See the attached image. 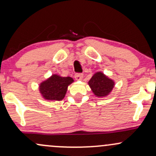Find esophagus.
<instances>
[{"mask_svg":"<svg viewBox=\"0 0 156 156\" xmlns=\"http://www.w3.org/2000/svg\"><path fill=\"white\" fill-rule=\"evenodd\" d=\"M82 78H83V74L82 73H76V75H75V78L77 80H80L82 79Z\"/></svg>","mask_w":156,"mask_h":156,"instance_id":"34e87169","label":"esophagus"}]
</instances>
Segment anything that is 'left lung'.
<instances>
[{
    "label": "left lung",
    "mask_w": 156,
    "mask_h": 156,
    "mask_svg": "<svg viewBox=\"0 0 156 156\" xmlns=\"http://www.w3.org/2000/svg\"><path fill=\"white\" fill-rule=\"evenodd\" d=\"M89 85L96 96L103 97L108 94V93L112 90L114 83L104 74L99 72L92 76L89 81Z\"/></svg>",
    "instance_id": "1"
}]
</instances>
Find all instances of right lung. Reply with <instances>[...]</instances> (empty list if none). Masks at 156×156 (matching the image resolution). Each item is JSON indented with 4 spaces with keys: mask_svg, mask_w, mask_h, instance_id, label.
Masks as SVG:
<instances>
[{
    "mask_svg": "<svg viewBox=\"0 0 156 156\" xmlns=\"http://www.w3.org/2000/svg\"><path fill=\"white\" fill-rule=\"evenodd\" d=\"M73 81L70 77H60L53 75L49 79L40 84L39 90L45 99L61 101L64 98L68 85Z\"/></svg>",
    "mask_w": 156,
    "mask_h": 156,
    "instance_id": "right-lung-1",
    "label": "right lung"
}]
</instances>
